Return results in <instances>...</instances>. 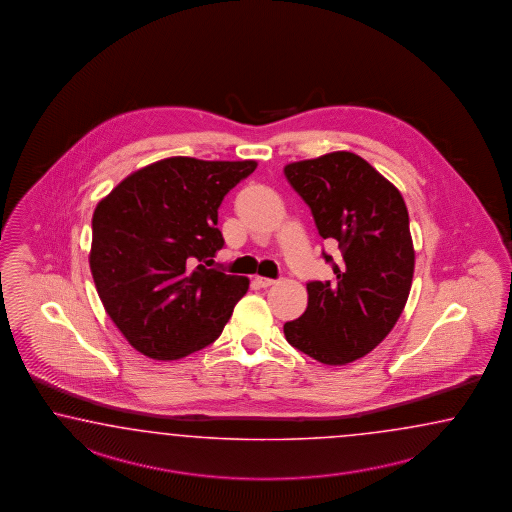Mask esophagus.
Segmentation results:
<instances>
[{"instance_id": "34e87169", "label": "esophagus", "mask_w": 512, "mask_h": 512, "mask_svg": "<svg viewBox=\"0 0 512 512\" xmlns=\"http://www.w3.org/2000/svg\"><path fill=\"white\" fill-rule=\"evenodd\" d=\"M255 281H257V285L262 288L272 287L275 285V279H270V277H262V275H257L255 277Z\"/></svg>"}]
</instances>
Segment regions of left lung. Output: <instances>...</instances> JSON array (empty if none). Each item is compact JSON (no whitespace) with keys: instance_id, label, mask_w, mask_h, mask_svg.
<instances>
[{"instance_id":"8db88e82","label":"left lung","mask_w":512,"mask_h":512,"mask_svg":"<svg viewBox=\"0 0 512 512\" xmlns=\"http://www.w3.org/2000/svg\"><path fill=\"white\" fill-rule=\"evenodd\" d=\"M285 177L309 205L320 237L340 250L333 281H309V303L283 331L331 366L357 361L398 322L414 274L409 212L398 188L351 151L290 163Z\"/></svg>"}]
</instances>
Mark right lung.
<instances>
[{
	"label": "right lung",
	"mask_w": 512,
	"mask_h": 512,
	"mask_svg": "<svg viewBox=\"0 0 512 512\" xmlns=\"http://www.w3.org/2000/svg\"><path fill=\"white\" fill-rule=\"evenodd\" d=\"M255 161L170 157L127 175L92 216L90 272L127 342L175 361L222 335L250 279L211 266L218 207Z\"/></svg>",
	"instance_id": "add662e5"
}]
</instances>
